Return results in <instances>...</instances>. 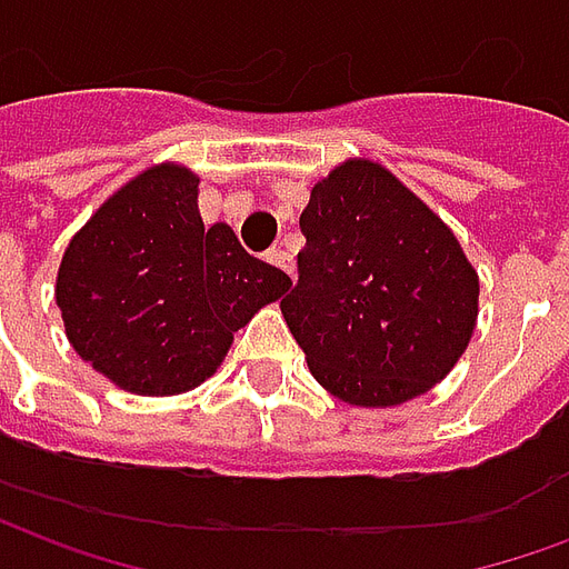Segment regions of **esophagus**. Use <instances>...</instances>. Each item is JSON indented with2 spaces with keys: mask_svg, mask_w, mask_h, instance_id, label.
Instances as JSON below:
<instances>
[{
  "mask_svg": "<svg viewBox=\"0 0 569 569\" xmlns=\"http://www.w3.org/2000/svg\"><path fill=\"white\" fill-rule=\"evenodd\" d=\"M268 261H271V264H277V268H283L289 277L296 273V259H292V252H289V249L273 247L271 252H268Z\"/></svg>",
  "mask_w": 569,
  "mask_h": 569,
  "instance_id": "obj_1",
  "label": "esophagus"
}]
</instances>
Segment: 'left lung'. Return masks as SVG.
Here are the masks:
<instances>
[{
	"label": "left lung",
	"mask_w": 569,
	"mask_h": 569,
	"mask_svg": "<svg viewBox=\"0 0 569 569\" xmlns=\"http://www.w3.org/2000/svg\"><path fill=\"white\" fill-rule=\"evenodd\" d=\"M301 234L280 310L310 375L359 408L432 390L478 317V273L451 228L387 167L350 158L313 186Z\"/></svg>",
	"instance_id": "obj_1"
}]
</instances>
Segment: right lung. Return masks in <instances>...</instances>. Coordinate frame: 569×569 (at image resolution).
Here are the masks:
<instances>
[{"label": "right lung", "instance_id": "obj_1", "mask_svg": "<svg viewBox=\"0 0 569 569\" xmlns=\"http://www.w3.org/2000/svg\"><path fill=\"white\" fill-rule=\"evenodd\" d=\"M198 182L182 163L149 167L93 212L57 271L69 345L128 393L194 390L292 286L224 222L203 228Z\"/></svg>", "mask_w": 569, "mask_h": 569}]
</instances>
